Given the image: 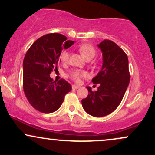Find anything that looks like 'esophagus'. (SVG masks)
Returning <instances> with one entry per match:
<instances>
[{
  "mask_svg": "<svg viewBox=\"0 0 155 155\" xmlns=\"http://www.w3.org/2000/svg\"><path fill=\"white\" fill-rule=\"evenodd\" d=\"M79 86H78V85H76V84H73L72 85L73 90H76V89H79Z\"/></svg>",
  "mask_w": 155,
  "mask_h": 155,
  "instance_id": "esophagus-1",
  "label": "esophagus"
}]
</instances>
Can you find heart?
Wrapping results in <instances>:
<instances>
[{
	"instance_id": "heart-1",
	"label": "heart",
	"mask_w": 155,
	"mask_h": 155,
	"mask_svg": "<svg viewBox=\"0 0 155 155\" xmlns=\"http://www.w3.org/2000/svg\"><path fill=\"white\" fill-rule=\"evenodd\" d=\"M79 50L80 51V53L83 55V57L86 60L87 59L91 60L92 58L95 56L96 53L95 47L90 44H81L79 48ZM68 58H69V54L67 51H64L62 52L61 56H60V58H61L62 61L67 62L68 60ZM87 76V73L85 71H83L75 70V71H73L71 73V79L73 80H74L75 81H77V82L80 81V80H81V78L84 77V76Z\"/></svg>"
}]
</instances>
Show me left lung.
I'll use <instances>...</instances> for the list:
<instances>
[{"instance_id": "left-lung-1", "label": "left lung", "mask_w": 155, "mask_h": 155, "mask_svg": "<svg viewBox=\"0 0 155 155\" xmlns=\"http://www.w3.org/2000/svg\"><path fill=\"white\" fill-rule=\"evenodd\" d=\"M97 47L103 53V65L92 81L99 87L95 92L87 87L88 95L81 100V104L89 114L101 117L118 107L129 85L130 76L127 54L117 44L105 39Z\"/></svg>"}]
</instances>
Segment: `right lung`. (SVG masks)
I'll return each instance as SVG.
<instances>
[{
  "mask_svg": "<svg viewBox=\"0 0 155 155\" xmlns=\"http://www.w3.org/2000/svg\"><path fill=\"white\" fill-rule=\"evenodd\" d=\"M74 44L60 33H49L37 39L23 60V90L33 108L42 113H52L61 106L64 97L71 90L65 79L53 81L50 74L58 70L63 49Z\"/></svg>",
  "mask_w": 155,
  "mask_h": 155,
  "instance_id": "right-lung-1",
  "label": "right lung"
}]
</instances>
